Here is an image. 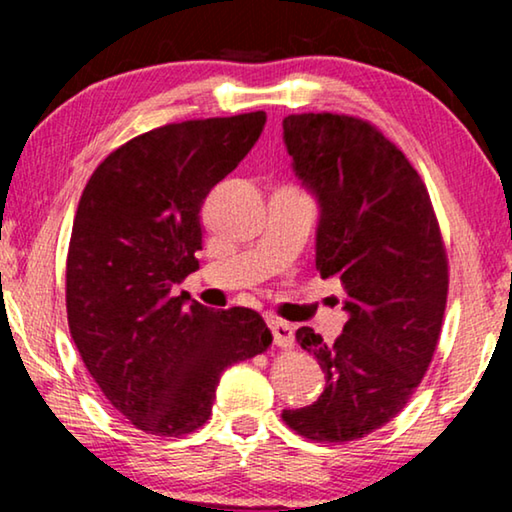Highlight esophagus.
<instances>
[{
  "instance_id": "esophagus-1",
  "label": "esophagus",
  "mask_w": 512,
  "mask_h": 512,
  "mask_svg": "<svg viewBox=\"0 0 512 512\" xmlns=\"http://www.w3.org/2000/svg\"><path fill=\"white\" fill-rule=\"evenodd\" d=\"M272 328V338H275L277 347H291L293 345V326L286 324L282 319H268Z\"/></svg>"
}]
</instances>
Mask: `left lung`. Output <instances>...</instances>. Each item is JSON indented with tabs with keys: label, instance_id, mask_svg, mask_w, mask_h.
<instances>
[{
	"label": "left lung",
	"instance_id": "1",
	"mask_svg": "<svg viewBox=\"0 0 512 512\" xmlns=\"http://www.w3.org/2000/svg\"><path fill=\"white\" fill-rule=\"evenodd\" d=\"M282 125L321 209L317 270L340 279L349 312L335 342L296 331L326 389L282 419L317 443H347L391 422L429 370L447 303L445 244L422 177L375 125L328 111Z\"/></svg>",
	"mask_w": 512,
	"mask_h": 512
}]
</instances>
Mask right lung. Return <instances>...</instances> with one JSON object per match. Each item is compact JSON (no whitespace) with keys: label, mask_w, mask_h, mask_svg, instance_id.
<instances>
[{"label":"right lung","mask_w":512,"mask_h":512,"mask_svg":"<svg viewBox=\"0 0 512 512\" xmlns=\"http://www.w3.org/2000/svg\"><path fill=\"white\" fill-rule=\"evenodd\" d=\"M263 125L265 111L163 125L111 151L83 188L67 254L69 333L139 431L200 429L223 370L270 347L249 307L214 312L170 293L200 268L202 202Z\"/></svg>","instance_id":"add662e5"}]
</instances>
